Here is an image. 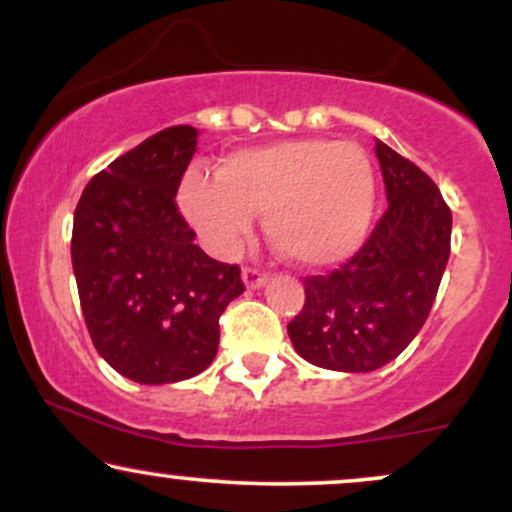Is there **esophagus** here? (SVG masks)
Listing matches in <instances>:
<instances>
[{
  "mask_svg": "<svg viewBox=\"0 0 512 512\" xmlns=\"http://www.w3.org/2000/svg\"><path fill=\"white\" fill-rule=\"evenodd\" d=\"M243 281L248 289H260V286L267 284V274L257 267H245L243 269Z\"/></svg>",
  "mask_w": 512,
  "mask_h": 512,
  "instance_id": "esophagus-1",
  "label": "esophagus"
}]
</instances>
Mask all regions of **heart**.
<instances>
[{"mask_svg": "<svg viewBox=\"0 0 512 512\" xmlns=\"http://www.w3.org/2000/svg\"><path fill=\"white\" fill-rule=\"evenodd\" d=\"M185 216L216 250H236L264 214L269 243L305 267H325L366 238L375 207V178L356 144L298 139L238 151L219 180L199 170L180 187Z\"/></svg>", "mask_w": 512, "mask_h": 512, "instance_id": "1", "label": "heart"}]
</instances>
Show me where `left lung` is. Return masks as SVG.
I'll use <instances>...</instances> for the list:
<instances>
[{
    "instance_id": "obj_1",
    "label": "left lung",
    "mask_w": 512,
    "mask_h": 512,
    "mask_svg": "<svg viewBox=\"0 0 512 512\" xmlns=\"http://www.w3.org/2000/svg\"><path fill=\"white\" fill-rule=\"evenodd\" d=\"M387 209L363 248L330 274L305 276L289 337L305 361L368 373L407 349L424 327L450 257L452 211L428 175L375 142Z\"/></svg>"
}]
</instances>
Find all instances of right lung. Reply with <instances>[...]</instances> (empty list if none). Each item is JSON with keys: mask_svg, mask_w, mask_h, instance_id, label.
I'll use <instances>...</instances> for the list:
<instances>
[{"mask_svg": "<svg viewBox=\"0 0 512 512\" xmlns=\"http://www.w3.org/2000/svg\"><path fill=\"white\" fill-rule=\"evenodd\" d=\"M197 129H161L93 175L74 211L72 264L93 346L117 373L168 385L202 373L219 317L245 291L238 264L211 260L175 195Z\"/></svg>", "mask_w": 512, "mask_h": 512, "instance_id": "1", "label": "right lung"}]
</instances>
